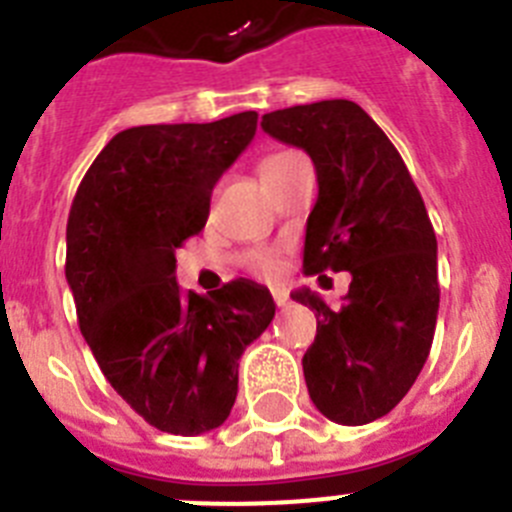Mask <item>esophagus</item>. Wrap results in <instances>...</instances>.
<instances>
[{
	"mask_svg": "<svg viewBox=\"0 0 512 512\" xmlns=\"http://www.w3.org/2000/svg\"><path fill=\"white\" fill-rule=\"evenodd\" d=\"M271 297H274V302H277V307H287L289 302V295H287V289H271Z\"/></svg>",
	"mask_w": 512,
	"mask_h": 512,
	"instance_id": "1",
	"label": "esophagus"
}]
</instances>
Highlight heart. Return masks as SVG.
<instances>
[{
	"instance_id": "obj_1",
	"label": "heart",
	"mask_w": 512,
	"mask_h": 512,
	"mask_svg": "<svg viewBox=\"0 0 512 512\" xmlns=\"http://www.w3.org/2000/svg\"><path fill=\"white\" fill-rule=\"evenodd\" d=\"M292 156V153L282 151V153H269V156L264 158L259 164V171L261 174H266V171H271L274 166H279L282 161H287V158ZM253 269L259 271V274H264V277H277V271H279V259H277V253H271V251H259L256 256H253Z\"/></svg>"
}]
</instances>
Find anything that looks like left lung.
Masks as SVG:
<instances>
[{
  "instance_id": "obj_1",
  "label": "left lung",
  "mask_w": 512,
  "mask_h": 512,
  "mask_svg": "<svg viewBox=\"0 0 512 512\" xmlns=\"http://www.w3.org/2000/svg\"><path fill=\"white\" fill-rule=\"evenodd\" d=\"M261 128L315 164L305 274H351L338 310L310 289L292 292L318 318L302 356L310 400L341 425L372 423L408 395L431 354L441 295L431 217L392 140L356 102L297 104L264 115Z\"/></svg>"
}]
</instances>
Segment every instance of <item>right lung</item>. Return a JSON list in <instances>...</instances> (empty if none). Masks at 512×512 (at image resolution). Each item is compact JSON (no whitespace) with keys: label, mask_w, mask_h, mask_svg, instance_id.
Listing matches in <instances>:
<instances>
[{"label":"right lung","mask_w":512,"mask_h":512,"mask_svg":"<svg viewBox=\"0 0 512 512\" xmlns=\"http://www.w3.org/2000/svg\"><path fill=\"white\" fill-rule=\"evenodd\" d=\"M256 112L140 125L102 148L66 225V279L84 341L117 395L153 428L200 436L238 395V359L274 300L251 279L210 297L176 284V248L200 233L212 187L256 135Z\"/></svg>","instance_id":"1"}]
</instances>
